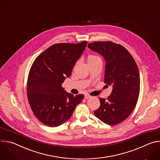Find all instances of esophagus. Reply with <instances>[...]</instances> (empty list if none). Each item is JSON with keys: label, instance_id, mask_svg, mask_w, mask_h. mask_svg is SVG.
Here are the masks:
<instances>
[{"label": "esophagus", "instance_id": "obj_1", "mask_svg": "<svg viewBox=\"0 0 160 160\" xmlns=\"http://www.w3.org/2000/svg\"><path fill=\"white\" fill-rule=\"evenodd\" d=\"M91 98V96H89V95H88V94H85V99H89V98Z\"/></svg>", "mask_w": 160, "mask_h": 160}]
</instances>
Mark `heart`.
<instances>
[{
  "label": "heart",
  "mask_w": 160,
  "mask_h": 160,
  "mask_svg": "<svg viewBox=\"0 0 160 160\" xmlns=\"http://www.w3.org/2000/svg\"><path fill=\"white\" fill-rule=\"evenodd\" d=\"M98 60H101V59L98 56H94V55H90L87 58V61L88 62L94 61H98Z\"/></svg>",
  "instance_id": "heart-1"
}]
</instances>
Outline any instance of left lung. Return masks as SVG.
Listing matches in <instances>:
<instances>
[{"label": "left lung", "instance_id": "left-lung-1", "mask_svg": "<svg viewBox=\"0 0 160 160\" xmlns=\"http://www.w3.org/2000/svg\"><path fill=\"white\" fill-rule=\"evenodd\" d=\"M88 48L101 54L106 61L104 82L112 86L107 99H99L101 105L94 115L109 125L127 119L135 108L140 92L138 67L122 45L112 42H94Z\"/></svg>", "mask_w": 160, "mask_h": 160}]
</instances>
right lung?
I'll list each match as a JSON object with an SVG mask.
<instances>
[{
  "instance_id": "add662e5",
  "label": "right lung",
  "mask_w": 160,
  "mask_h": 160,
  "mask_svg": "<svg viewBox=\"0 0 160 160\" xmlns=\"http://www.w3.org/2000/svg\"><path fill=\"white\" fill-rule=\"evenodd\" d=\"M87 42L51 45L34 61L27 82V96L31 109L43 124L56 127L72 116L84 95L74 96L62 87L71 76L75 62L86 48Z\"/></svg>"
}]
</instances>
